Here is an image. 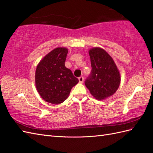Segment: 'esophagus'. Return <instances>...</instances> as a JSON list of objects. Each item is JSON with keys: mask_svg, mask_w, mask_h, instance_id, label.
<instances>
[{"mask_svg": "<svg viewBox=\"0 0 153 153\" xmlns=\"http://www.w3.org/2000/svg\"><path fill=\"white\" fill-rule=\"evenodd\" d=\"M84 81V77L83 76H81L79 77V82L80 83H82Z\"/></svg>", "mask_w": 153, "mask_h": 153, "instance_id": "esophagus-1", "label": "esophagus"}]
</instances>
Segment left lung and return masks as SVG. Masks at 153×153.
I'll return each mask as SVG.
<instances>
[{"label":"left lung","instance_id":"8db88e82","mask_svg":"<svg viewBox=\"0 0 153 153\" xmlns=\"http://www.w3.org/2000/svg\"><path fill=\"white\" fill-rule=\"evenodd\" d=\"M89 56L91 72L85 80V86L91 94L98 100L111 97L118 89L120 76L114 60L104 49H91Z\"/></svg>","mask_w":153,"mask_h":153}]
</instances>
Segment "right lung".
I'll list each match as a JSON object with an SVG mask.
<instances>
[{
	"instance_id": "1",
	"label": "right lung",
	"mask_w": 153,
	"mask_h": 153,
	"mask_svg": "<svg viewBox=\"0 0 153 153\" xmlns=\"http://www.w3.org/2000/svg\"><path fill=\"white\" fill-rule=\"evenodd\" d=\"M68 49L57 48L41 60L36 67L35 83L37 91L44 100L53 104L62 103L72 88L79 82L65 62Z\"/></svg>"
}]
</instances>
